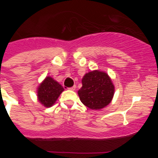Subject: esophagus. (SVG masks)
Masks as SVG:
<instances>
[{"mask_svg": "<svg viewBox=\"0 0 158 158\" xmlns=\"http://www.w3.org/2000/svg\"><path fill=\"white\" fill-rule=\"evenodd\" d=\"M76 85H73V86H72V87H70V88H69V90H75V89H76Z\"/></svg>", "mask_w": 158, "mask_h": 158, "instance_id": "esophagus-1", "label": "esophagus"}]
</instances>
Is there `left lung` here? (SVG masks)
I'll list each match as a JSON object with an SVG mask.
<instances>
[{"mask_svg": "<svg viewBox=\"0 0 158 158\" xmlns=\"http://www.w3.org/2000/svg\"><path fill=\"white\" fill-rule=\"evenodd\" d=\"M82 86L78 91L81 102L91 109H100L111 102L114 92L109 76L98 70L86 73L82 78Z\"/></svg>", "mask_w": 158, "mask_h": 158, "instance_id": "left-lung-1", "label": "left lung"}]
</instances>
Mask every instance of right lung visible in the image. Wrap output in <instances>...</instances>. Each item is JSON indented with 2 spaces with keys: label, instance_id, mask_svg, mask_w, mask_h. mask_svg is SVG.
<instances>
[{
  "label": "right lung",
  "instance_id": "add662e5",
  "mask_svg": "<svg viewBox=\"0 0 158 158\" xmlns=\"http://www.w3.org/2000/svg\"><path fill=\"white\" fill-rule=\"evenodd\" d=\"M63 90L60 84L48 76L38 87V99L45 107H51Z\"/></svg>",
  "mask_w": 158,
  "mask_h": 158
}]
</instances>
